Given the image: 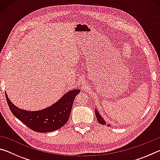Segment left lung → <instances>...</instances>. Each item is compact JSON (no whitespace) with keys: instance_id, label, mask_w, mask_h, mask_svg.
<instances>
[{"instance_id":"left-lung-1","label":"left lung","mask_w":160,"mask_h":160,"mask_svg":"<svg viewBox=\"0 0 160 160\" xmlns=\"http://www.w3.org/2000/svg\"><path fill=\"white\" fill-rule=\"evenodd\" d=\"M95 116H96V117H97V121H98V122L99 123H101L102 125H105V124H106V121H105L104 119L102 118V116L99 113V112H98V111H97V109H95ZM107 126H111L110 124H107Z\"/></svg>"}]
</instances>
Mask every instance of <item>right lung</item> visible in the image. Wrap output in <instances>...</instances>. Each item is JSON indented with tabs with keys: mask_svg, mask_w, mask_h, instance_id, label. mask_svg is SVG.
I'll list each match as a JSON object with an SVG mask.
<instances>
[{
	"mask_svg": "<svg viewBox=\"0 0 160 160\" xmlns=\"http://www.w3.org/2000/svg\"><path fill=\"white\" fill-rule=\"evenodd\" d=\"M80 92L79 88L65 93L51 106L37 111L20 109L10 101L5 92L8 104L16 118L38 132H48L61 128L67 123L71 112L75 97Z\"/></svg>",
	"mask_w": 160,
	"mask_h": 160,
	"instance_id": "1",
	"label": "right lung"
}]
</instances>
